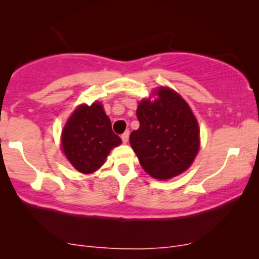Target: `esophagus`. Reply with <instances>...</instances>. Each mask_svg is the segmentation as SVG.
I'll return each mask as SVG.
<instances>
[{
    "label": "esophagus",
    "mask_w": 259,
    "mask_h": 259,
    "mask_svg": "<svg viewBox=\"0 0 259 259\" xmlns=\"http://www.w3.org/2000/svg\"><path fill=\"white\" fill-rule=\"evenodd\" d=\"M127 140H129V132H127V130H126L125 133L121 134V141H123L124 144H126Z\"/></svg>",
    "instance_id": "obj_1"
}]
</instances>
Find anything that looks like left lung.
I'll list each match as a JSON object with an SVG mask.
<instances>
[{
  "label": "left lung",
  "mask_w": 259,
  "mask_h": 259,
  "mask_svg": "<svg viewBox=\"0 0 259 259\" xmlns=\"http://www.w3.org/2000/svg\"><path fill=\"white\" fill-rule=\"evenodd\" d=\"M157 100L139 103L140 127L130 134V145L144 170L167 180L184 173L200 148V129L191 108L169 88L156 91Z\"/></svg>",
  "instance_id": "left-lung-1"
}]
</instances>
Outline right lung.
<instances>
[{"instance_id": "right-lung-1", "label": "right lung", "mask_w": 259, "mask_h": 259, "mask_svg": "<svg viewBox=\"0 0 259 259\" xmlns=\"http://www.w3.org/2000/svg\"><path fill=\"white\" fill-rule=\"evenodd\" d=\"M121 140L112 130L111 120L100 102L91 106H79L62 132V150L80 173L96 171L113 147L119 146Z\"/></svg>"}]
</instances>
